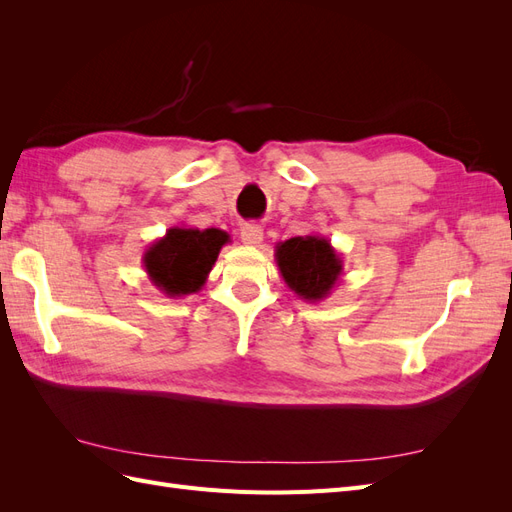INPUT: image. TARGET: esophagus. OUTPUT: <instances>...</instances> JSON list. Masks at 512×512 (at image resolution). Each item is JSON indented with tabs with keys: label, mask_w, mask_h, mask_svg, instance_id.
I'll use <instances>...</instances> for the list:
<instances>
[{
	"label": "esophagus",
	"mask_w": 512,
	"mask_h": 512,
	"mask_svg": "<svg viewBox=\"0 0 512 512\" xmlns=\"http://www.w3.org/2000/svg\"><path fill=\"white\" fill-rule=\"evenodd\" d=\"M262 239H265V232H262V228L258 224H245L241 228V241L245 245H258V243H262Z\"/></svg>",
	"instance_id": "obj_1"
}]
</instances>
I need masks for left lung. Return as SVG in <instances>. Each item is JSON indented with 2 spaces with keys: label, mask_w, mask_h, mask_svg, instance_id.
<instances>
[{
  "label": "left lung",
  "mask_w": 512,
  "mask_h": 512,
  "mask_svg": "<svg viewBox=\"0 0 512 512\" xmlns=\"http://www.w3.org/2000/svg\"><path fill=\"white\" fill-rule=\"evenodd\" d=\"M275 262L286 286L299 299L318 303L327 299L344 275V260L327 237L305 235L275 245Z\"/></svg>",
  "instance_id": "obj_1"
}]
</instances>
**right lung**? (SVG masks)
<instances>
[{
    "label": "right lung",
    "mask_w": 512,
    "mask_h": 512,
    "mask_svg": "<svg viewBox=\"0 0 512 512\" xmlns=\"http://www.w3.org/2000/svg\"><path fill=\"white\" fill-rule=\"evenodd\" d=\"M230 241L220 228L173 226L166 235L153 241L143 254V267L151 284L166 297H185L205 286L207 277Z\"/></svg>",
    "instance_id": "right-lung-1"
}]
</instances>
